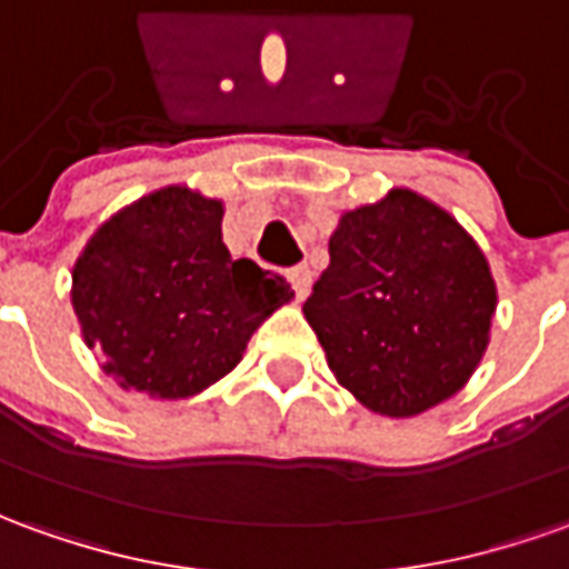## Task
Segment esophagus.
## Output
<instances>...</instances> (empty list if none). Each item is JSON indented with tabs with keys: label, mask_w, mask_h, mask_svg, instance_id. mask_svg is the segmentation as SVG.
Returning <instances> with one entry per match:
<instances>
[{
	"label": "esophagus",
	"mask_w": 569,
	"mask_h": 569,
	"mask_svg": "<svg viewBox=\"0 0 569 569\" xmlns=\"http://www.w3.org/2000/svg\"><path fill=\"white\" fill-rule=\"evenodd\" d=\"M288 278H291L297 300H303L309 293V288H312V269H309L307 262H300V266H293L291 272H288Z\"/></svg>",
	"instance_id": "obj_1"
}]
</instances>
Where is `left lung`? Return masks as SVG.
I'll return each instance as SVG.
<instances>
[{
	"mask_svg": "<svg viewBox=\"0 0 569 569\" xmlns=\"http://www.w3.org/2000/svg\"><path fill=\"white\" fill-rule=\"evenodd\" d=\"M303 303L335 378L371 411L411 418L458 393L489 343L496 284L471 234L393 188L343 213Z\"/></svg>",
	"mask_w": 569,
	"mask_h": 569,
	"instance_id": "obj_1",
	"label": "left lung"
}]
</instances>
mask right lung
<instances>
[{"label":"right lung","mask_w":569,"mask_h":569,"mask_svg":"<svg viewBox=\"0 0 569 569\" xmlns=\"http://www.w3.org/2000/svg\"><path fill=\"white\" fill-rule=\"evenodd\" d=\"M291 284L222 244V203L160 188L108 219L73 266L82 337L120 387L186 399L229 375Z\"/></svg>","instance_id":"1"}]
</instances>
